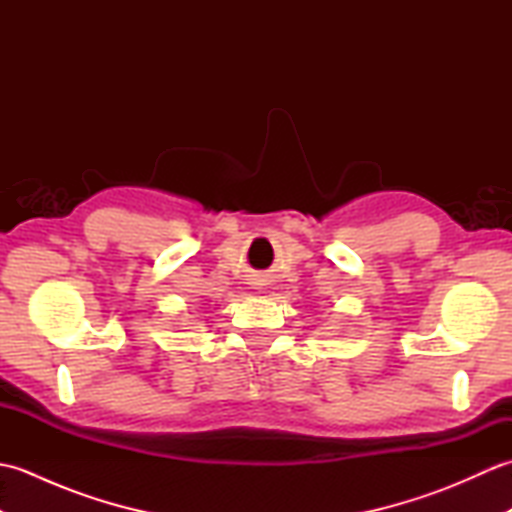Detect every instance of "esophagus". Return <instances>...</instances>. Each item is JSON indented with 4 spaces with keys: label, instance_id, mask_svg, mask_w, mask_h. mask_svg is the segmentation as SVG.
Listing matches in <instances>:
<instances>
[{
    "label": "esophagus",
    "instance_id": "1",
    "mask_svg": "<svg viewBox=\"0 0 512 512\" xmlns=\"http://www.w3.org/2000/svg\"><path fill=\"white\" fill-rule=\"evenodd\" d=\"M257 286H262V284H257Z\"/></svg>",
    "mask_w": 512,
    "mask_h": 512
}]
</instances>
